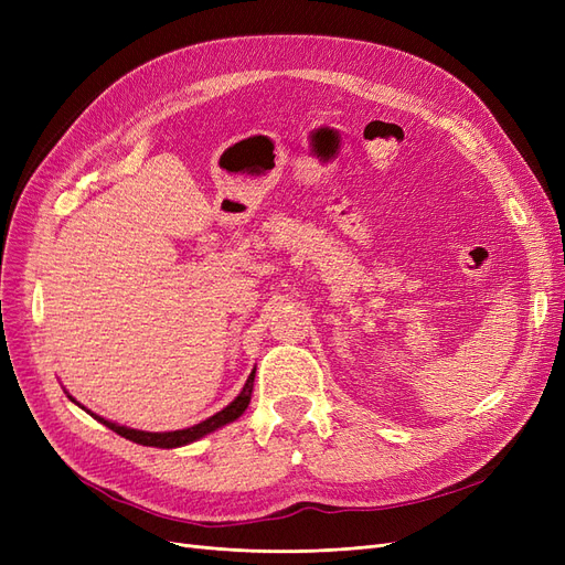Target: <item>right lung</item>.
Wrapping results in <instances>:
<instances>
[{
	"label": "right lung",
	"mask_w": 565,
	"mask_h": 565,
	"mask_svg": "<svg viewBox=\"0 0 565 565\" xmlns=\"http://www.w3.org/2000/svg\"><path fill=\"white\" fill-rule=\"evenodd\" d=\"M254 374H256V370H252V374L247 377L243 391L237 393V398H235L231 405H226L224 409H221V413L212 415L210 419H204V422H200V424H195V426H188V429H179V431H160V434H152V431L129 429V426H119V424H115V422H108V419H104V417H98L96 413H89V409L84 407V405H79L73 396H67V398H71L75 405H79L82 409H87V413H89L94 419H98L100 424L108 426V429H113L115 434H119V436L127 438V440L139 443V446H148V448H181V446H188V443H193V440H198V438H202V436H207V434L221 429V426H226V424L235 422L237 417H241V415L245 413L247 405H249V398H252Z\"/></svg>",
	"instance_id": "right-lung-1"
}]
</instances>
